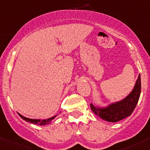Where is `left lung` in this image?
Returning a JSON list of instances; mask_svg holds the SVG:
<instances>
[{"instance_id":"left-lung-1","label":"left lung","mask_w":150,"mask_h":150,"mask_svg":"<svg viewBox=\"0 0 150 150\" xmlns=\"http://www.w3.org/2000/svg\"><path fill=\"white\" fill-rule=\"evenodd\" d=\"M140 93L141 77L139 74L134 88L126 97L104 107H96L94 104H91V109L94 114L100 117L102 120L110 122L120 121L132 114L138 103Z\"/></svg>"}]
</instances>
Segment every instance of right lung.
Listing matches in <instances>:
<instances>
[{
	"label": "right lung",
	"instance_id": "add662e5",
	"mask_svg": "<svg viewBox=\"0 0 150 150\" xmlns=\"http://www.w3.org/2000/svg\"><path fill=\"white\" fill-rule=\"evenodd\" d=\"M18 115H19L26 122H30V123H33V124H37V125H47V124H49L50 122L52 121V120H54V119L57 116V115H54L53 116V117H50V118L44 119V120H40V119L28 118V117H24L23 115H22L19 114V113H18Z\"/></svg>",
	"mask_w": 150,
	"mask_h": 150
}]
</instances>
